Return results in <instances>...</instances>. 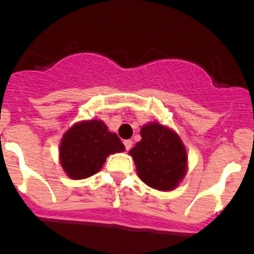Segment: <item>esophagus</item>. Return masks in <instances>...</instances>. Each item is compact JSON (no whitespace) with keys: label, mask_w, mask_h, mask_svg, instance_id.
<instances>
[{"label":"esophagus","mask_w":254,"mask_h":254,"mask_svg":"<svg viewBox=\"0 0 254 254\" xmlns=\"http://www.w3.org/2000/svg\"><path fill=\"white\" fill-rule=\"evenodd\" d=\"M124 145H125V148H127V151H129V149L132 148L133 141H132V140H125V141H124Z\"/></svg>","instance_id":"34e87169"}]
</instances>
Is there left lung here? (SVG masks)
<instances>
[{"mask_svg": "<svg viewBox=\"0 0 254 254\" xmlns=\"http://www.w3.org/2000/svg\"><path fill=\"white\" fill-rule=\"evenodd\" d=\"M140 134L141 140L129 151L140 180L158 190H173L187 173L188 155L181 138L158 122L141 127Z\"/></svg>", "mask_w": 254, "mask_h": 254, "instance_id": "left-lung-1", "label": "left lung"}]
</instances>
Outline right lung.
I'll list each match as a JSON object with an SVG mask.
<instances>
[{
	"mask_svg": "<svg viewBox=\"0 0 254 254\" xmlns=\"http://www.w3.org/2000/svg\"><path fill=\"white\" fill-rule=\"evenodd\" d=\"M125 149L116 133L107 130L102 121L78 122L73 125L61 140V166L73 180H83L96 174L110 154Z\"/></svg>",
	"mask_w": 254,
	"mask_h": 254,
	"instance_id": "right-lung-1",
	"label": "right lung"
}]
</instances>
